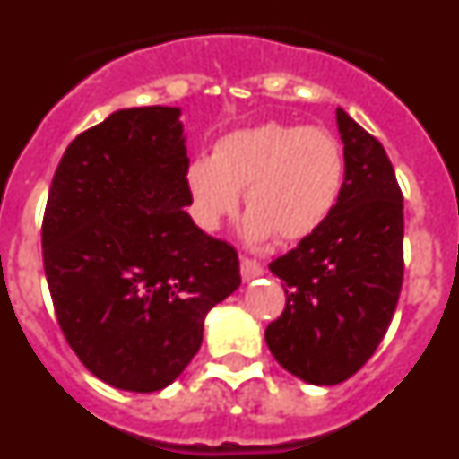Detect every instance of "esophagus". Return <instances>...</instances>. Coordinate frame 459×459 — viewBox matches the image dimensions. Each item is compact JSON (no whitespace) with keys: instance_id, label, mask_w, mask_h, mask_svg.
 Here are the masks:
<instances>
[{"instance_id":"obj_1","label":"esophagus","mask_w":459,"mask_h":459,"mask_svg":"<svg viewBox=\"0 0 459 459\" xmlns=\"http://www.w3.org/2000/svg\"><path fill=\"white\" fill-rule=\"evenodd\" d=\"M262 273H264V266H262V262H257V259L241 255V275H243V280H255L257 275H262Z\"/></svg>"}]
</instances>
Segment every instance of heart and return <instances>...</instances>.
I'll use <instances>...</instances> for the list:
<instances>
[{
	"instance_id": "obj_1",
	"label": "heart",
	"mask_w": 459,
	"mask_h": 459,
	"mask_svg": "<svg viewBox=\"0 0 459 459\" xmlns=\"http://www.w3.org/2000/svg\"><path fill=\"white\" fill-rule=\"evenodd\" d=\"M344 181V156L338 140L317 126L262 124L230 133L213 158H197L188 169L195 216L213 230L238 204L250 216L253 238L273 234L294 243L317 232L331 216Z\"/></svg>"
}]
</instances>
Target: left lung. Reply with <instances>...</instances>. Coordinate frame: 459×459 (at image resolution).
<instances>
[{"mask_svg":"<svg viewBox=\"0 0 459 459\" xmlns=\"http://www.w3.org/2000/svg\"><path fill=\"white\" fill-rule=\"evenodd\" d=\"M344 181L317 232L269 264L285 310L266 326L280 366L335 386L366 366L388 331L404 275L403 190L375 135L338 108Z\"/></svg>","mask_w":459,"mask_h":459,"instance_id":"8db88e82","label":"left lung"}]
</instances>
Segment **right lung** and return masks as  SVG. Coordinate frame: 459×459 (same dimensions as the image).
I'll return each mask as SVG.
<instances>
[{"mask_svg": "<svg viewBox=\"0 0 459 459\" xmlns=\"http://www.w3.org/2000/svg\"><path fill=\"white\" fill-rule=\"evenodd\" d=\"M179 108L119 109L80 133L52 177L43 266L56 322L109 386L153 393L184 372L211 307L241 285L238 255L186 213Z\"/></svg>", "mask_w": 459, "mask_h": 459, "instance_id": "add662e5", "label": "right lung"}]
</instances>
